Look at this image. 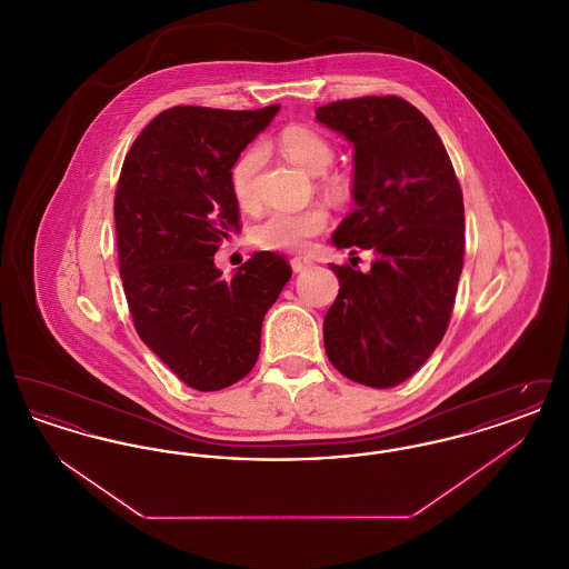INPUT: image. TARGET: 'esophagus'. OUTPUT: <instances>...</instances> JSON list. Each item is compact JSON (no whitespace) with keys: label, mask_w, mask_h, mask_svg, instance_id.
<instances>
[{"label":"esophagus","mask_w":569,"mask_h":569,"mask_svg":"<svg viewBox=\"0 0 569 569\" xmlns=\"http://www.w3.org/2000/svg\"><path fill=\"white\" fill-rule=\"evenodd\" d=\"M290 264H292V271L302 272L307 271V269L313 264V260H309V258H300V256H298V258H292V260H290Z\"/></svg>","instance_id":"esophagus-1"}]
</instances>
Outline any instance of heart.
<instances>
[{
  "label": "heart",
  "mask_w": 569,
  "mask_h": 569,
  "mask_svg": "<svg viewBox=\"0 0 569 569\" xmlns=\"http://www.w3.org/2000/svg\"><path fill=\"white\" fill-rule=\"evenodd\" d=\"M281 153L309 170L311 174H321L335 158V149L326 136L309 126H290L279 134ZM262 163V151L251 147L239 156L230 168V190L234 200L243 209H253L258 202L256 196V174ZM320 188L337 200L350 196L352 183L341 172H326L320 179ZM328 213L325 207L316 204L302 211H272L256 226V243L264 249L279 251H300L313 237L325 232Z\"/></svg>",
  "instance_id": "heart-1"
}]
</instances>
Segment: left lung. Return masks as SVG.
<instances>
[{
  "label": "left lung",
  "instance_id": "left-lung-1",
  "mask_svg": "<svg viewBox=\"0 0 569 569\" xmlns=\"http://www.w3.org/2000/svg\"><path fill=\"white\" fill-rule=\"evenodd\" d=\"M316 119L353 144L356 211L332 243L376 251L369 272L330 264L339 295L325 318L326 356L352 381L392 388L448 330L465 256L459 179L431 121L403 98L339 100Z\"/></svg>",
  "mask_w": 569,
  "mask_h": 569
}]
</instances>
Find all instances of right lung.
Returning a JSON list of instances; mask_svg holds the SVG:
<instances>
[{
    "label": "right lung",
    "mask_w": 569,
    "mask_h": 569,
    "mask_svg": "<svg viewBox=\"0 0 569 569\" xmlns=\"http://www.w3.org/2000/svg\"><path fill=\"white\" fill-rule=\"evenodd\" d=\"M277 110H163L136 138L119 174V272L136 332L200 392L253 369L264 316L292 277L271 251L253 253L232 279L213 258L241 230L230 168Z\"/></svg>",
    "instance_id": "right-lung-1"
}]
</instances>
